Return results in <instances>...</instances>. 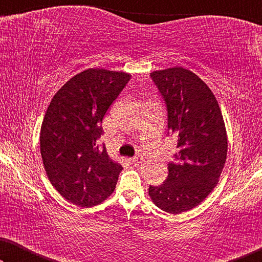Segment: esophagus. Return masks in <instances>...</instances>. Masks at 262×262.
I'll list each match as a JSON object with an SVG mask.
<instances>
[{
  "instance_id": "obj_1",
  "label": "esophagus",
  "mask_w": 262,
  "mask_h": 262,
  "mask_svg": "<svg viewBox=\"0 0 262 262\" xmlns=\"http://www.w3.org/2000/svg\"><path fill=\"white\" fill-rule=\"evenodd\" d=\"M143 161H144V157L143 156H135L131 159V162L134 164H141Z\"/></svg>"
}]
</instances>
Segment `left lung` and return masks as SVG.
I'll return each mask as SVG.
<instances>
[{
	"label": "left lung",
	"mask_w": 262,
	"mask_h": 262,
	"mask_svg": "<svg viewBox=\"0 0 262 262\" xmlns=\"http://www.w3.org/2000/svg\"><path fill=\"white\" fill-rule=\"evenodd\" d=\"M168 110V130L178 137V162L168 178L150 186L149 196L166 212L178 214L198 206L216 187L228 152L224 119L216 96L193 71L181 67L150 74Z\"/></svg>",
	"instance_id": "8db88e82"
}]
</instances>
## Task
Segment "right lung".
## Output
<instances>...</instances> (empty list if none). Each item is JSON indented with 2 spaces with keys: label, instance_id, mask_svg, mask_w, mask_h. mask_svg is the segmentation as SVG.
I'll use <instances>...</instances> for the list:
<instances>
[{
  "label": "right lung",
  "instance_id": "obj_1",
  "mask_svg": "<svg viewBox=\"0 0 262 262\" xmlns=\"http://www.w3.org/2000/svg\"><path fill=\"white\" fill-rule=\"evenodd\" d=\"M131 75L91 68L53 95L40 128V154L50 182L69 203L99 205L116 189L120 163L99 148L102 120Z\"/></svg>",
  "mask_w": 262,
  "mask_h": 262
}]
</instances>
